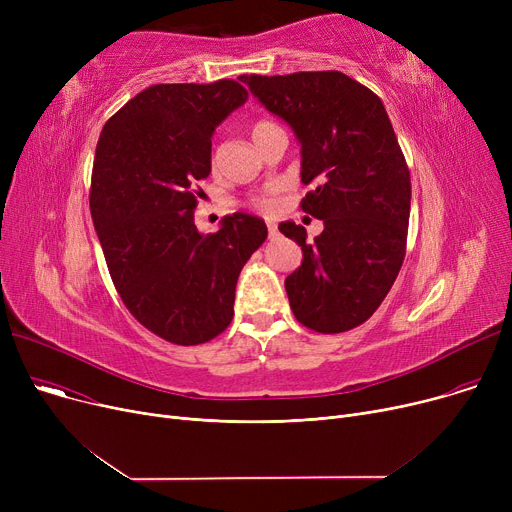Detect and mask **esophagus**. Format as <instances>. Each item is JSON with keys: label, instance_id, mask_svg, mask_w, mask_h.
<instances>
[{"label": "esophagus", "instance_id": "1", "mask_svg": "<svg viewBox=\"0 0 512 512\" xmlns=\"http://www.w3.org/2000/svg\"><path fill=\"white\" fill-rule=\"evenodd\" d=\"M267 232H270V236H276L278 228H276V224H274V222H267Z\"/></svg>", "mask_w": 512, "mask_h": 512}]
</instances>
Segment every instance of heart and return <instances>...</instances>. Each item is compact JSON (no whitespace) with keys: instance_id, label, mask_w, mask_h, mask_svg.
<instances>
[{"instance_id":"obj_1","label":"heart","mask_w":512,"mask_h":512,"mask_svg":"<svg viewBox=\"0 0 512 512\" xmlns=\"http://www.w3.org/2000/svg\"><path fill=\"white\" fill-rule=\"evenodd\" d=\"M267 126H272V122L259 120V122H255V124L251 126V134H257L259 130H263V128H267ZM253 205L259 207V209H272V207H274V199H272V197H257V199H253Z\"/></svg>"}]
</instances>
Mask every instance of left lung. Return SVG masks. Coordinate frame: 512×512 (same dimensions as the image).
Returning <instances> with one entry per match:
<instances>
[{"label":"left lung","instance_id":"8db88e82","mask_svg":"<svg viewBox=\"0 0 512 512\" xmlns=\"http://www.w3.org/2000/svg\"><path fill=\"white\" fill-rule=\"evenodd\" d=\"M267 112L301 143V207L324 232L307 242L294 222L278 228L303 251L284 286L290 309L319 334L367 321L390 292L407 253L411 174L382 99L338 70L242 74Z\"/></svg>","mask_w":512,"mask_h":512}]
</instances>
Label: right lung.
Returning <instances> with one entry per match:
<instances>
[{
	"instance_id": "obj_1",
	"label": "right lung",
	"mask_w": 512,
	"mask_h": 512,
	"mask_svg": "<svg viewBox=\"0 0 512 512\" xmlns=\"http://www.w3.org/2000/svg\"><path fill=\"white\" fill-rule=\"evenodd\" d=\"M247 97L230 78L153 85L105 122L95 149L89 203L107 270L134 319L172 344L230 326L242 265L267 238L242 211L213 234L195 226L213 130Z\"/></svg>"
}]
</instances>
